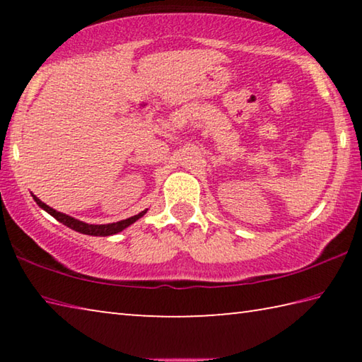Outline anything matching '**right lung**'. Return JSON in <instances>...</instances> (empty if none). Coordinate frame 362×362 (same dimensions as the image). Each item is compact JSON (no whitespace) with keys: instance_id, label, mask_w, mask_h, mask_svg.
<instances>
[{"instance_id":"obj_1","label":"right lung","mask_w":362,"mask_h":362,"mask_svg":"<svg viewBox=\"0 0 362 362\" xmlns=\"http://www.w3.org/2000/svg\"><path fill=\"white\" fill-rule=\"evenodd\" d=\"M33 199L36 201V204H38V206L41 207V209H45L47 214H51V216H52L54 218H56V220H59L60 223L66 225V226H69V228L75 230V231H78V233H83V235H90V236H110V235H116V233H119V231H122L124 228H127V226L132 225V223L136 222V220H139L140 217H144L145 214H146V211H148V209H145V211H142L140 214H137V216L129 217V218H126V220H119V222H115V223H107V225H89V223H86V222H81V220L66 216V214L57 212L56 209H52V207H49L47 204L42 203L41 199L36 198L35 194H33Z\"/></svg>"}]
</instances>
